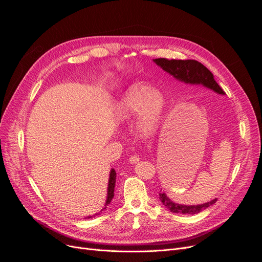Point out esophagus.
Here are the masks:
<instances>
[{
  "label": "esophagus",
  "mask_w": 262,
  "mask_h": 262,
  "mask_svg": "<svg viewBox=\"0 0 262 262\" xmlns=\"http://www.w3.org/2000/svg\"><path fill=\"white\" fill-rule=\"evenodd\" d=\"M139 161H140V158H139L138 155H132V156L129 158L130 164H137Z\"/></svg>",
  "instance_id": "34e87169"
}]
</instances>
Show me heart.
<instances>
[{
  "label": "heart",
  "instance_id": "b5f03b06",
  "mask_svg": "<svg viewBox=\"0 0 262 262\" xmlns=\"http://www.w3.org/2000/svg\"><path fill=\"white\" fill-rule=\"evenodd\" d=\"M165 102L162 95L154 87L145 84L130 86L116 110V121L124 123L137 116L136 130L141 138L154 137L160 130Z\"/></svg>",
  "mask_w": 262,
  "mask_h": 262
}]
</instances>
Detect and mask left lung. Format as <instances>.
I'll list each match as a JSON object with an SVG mask.
<instances>
[{
  "label": "left lung",
  "mask_w": 262,
  "mask_h": 262,
  "mask_svg": "<svg viewBox=\"0 0 262 262\" xmlns=\"http://www.w3.org/2000/svg\"><path fill=\"white\" fill-rule=\"evenodd\" d=\"M153 61L158 67L162 68L165 72H167L181 83H185L187 85H202L217 94H225L220 85L215 82V80H214V76L210 72V70H208L200 62L195 60H168L164 58L155 59ZM160 200L164 207L167 208L172 213L196 214L215 203L217 199L215 198V199L202 204L186 205L173 202L169 199V196L166 195L165 192H161Z\"/></svg>",
  "instance_id": "8db88e82"
}]
</instances>
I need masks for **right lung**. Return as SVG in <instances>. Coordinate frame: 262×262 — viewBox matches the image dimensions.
<instances>
[{"instance_id":"right-lung-1","label":"right lung","mask_w":262,"mask_h":262,"mask_svg":"<svg viewBox=\"0 0 262 262\" xmlns=\"http://www.w3.org/2000/svg\"><path fill=\"white\" fill-rule=\"evenodd\" d=\"M116 170L114 168H112V170H110V173H109V180H108V188H107V199H106V202H105V207L101 209L100 212L98 213H95L93 216H86V219H91V217H95L99 215V214L105 211L108 207V204H110V202H112L113 198H114V191H115V185H116Z\"/></svg>"}]
</instances>
